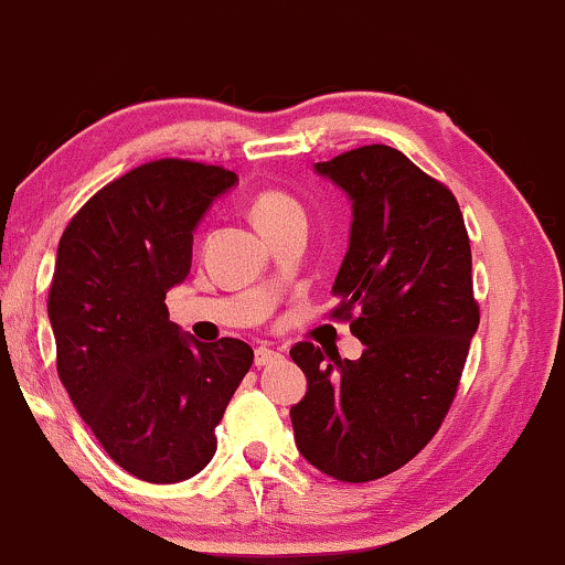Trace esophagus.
I'll return each instance as SVG.
<instances>
[{"mask_svg": "<svg viewBox=\"0 0 565 565\" xmlns=\"http://www.w3.org/2000/svg\"><path fill=\"white\" fill-rule=\"evenodd\" d=\"M276 360H281V354L276 352V349H270V347H258L255 349V365L258 367H266V365H274Z\"/></svg>", "mask_w": 565, "mask_h": 565, "instance_id": "34e87169", "label": "esophagus"}]
</instances>
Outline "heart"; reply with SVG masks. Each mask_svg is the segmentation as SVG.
Here are the masks:
<instances>
[{
    "instance_id": "heart-1",
    "label": "heart",
    "mask_w": 565,
    "mask_h": 565,
    "mask_svg": "<svg viewBox=\"0 0 565 565\" xmlns=\"http://www.w3.org/2000/svg\"><path fill=\"white\" fill-rule=\"evenodd\" d=\"M249 213H253V221L258 224L260 232L278 230V226L289 224V221H305L302 203L281 188H266L255 192L253 200H249Z\"/></svg>"
}]
</instances>
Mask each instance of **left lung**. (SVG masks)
<instances>
[{
	"label": "left lung",
	"instance_id": "obj_1",
	"mask_svg": "<svg viewBox=\"0 0 565 565\" xmlns=\"http://www.w3.org/2000/svg\"><path fill=\"white\" fill-rule=\"evenodd\" d=\"M352 200L333 318L365 344L341 360L291 347L307 394L291 406L299 454L341 482H370L412 461L451 409L480 326L472 249L454 192L391 146L316 163Z\"/></svg>",
	"mask_w": 565,
	"mask_h": 565
}]
</instances>
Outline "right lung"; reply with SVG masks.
Instances as JSON below:
<instances>
[{
  "label": "right lung",
  "mask_w": 565,
  "mask_h": 565,
  "mask_svg": "<svg viewBox=\"0 0 565 565\" xmlns=\"http://www.w3.org/2000/svg\"><path fill=\"white\" fill-rule=\"evenodd\" d=\"M237 174L188 159L127 171L64 230L49 287L56 373L104 451L125 472L171 484L216 454V425L253 349L190 339L167 291L192 263V232Z\"/></svg>",
  "instance_id": "add662e5"
}]
</instances>
